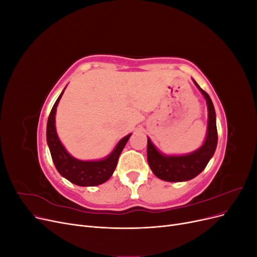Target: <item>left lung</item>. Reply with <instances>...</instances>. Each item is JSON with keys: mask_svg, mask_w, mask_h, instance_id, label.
Masks as SVG:
<instances>
[{"mask_svg": "<svg viewBox=\"0 0 257 257\" xmlns=\"http://www.w3.org/2000/svg\"><path fill=\"white\" fill-rule=\"evenodd\" d=\"M193 81L206 98L208 108L207 135L203 146L189 154L166 155L161 153L150 138H148L147 159L149 166L155 176L167 182H182L195 178L205 169L216 149L217 131L213 103L208 93L201 89L195 80L193 79Z\"/></svg>", "mask_w": 257, "mask_h": 257, "instance_id": "1", "label": "left lung"}]
</instances>
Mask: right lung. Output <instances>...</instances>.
<instances>
[{
  "instance_id": "add662e5",
  "label": "right lung",
  "mask_w": 257,
  "mask_h": 257,
  "mask_svg": "<svg viewBox=\"0 0 257 257\" xmlns=\"http://www.w3.org/2000/svg\"><path fill=\"white\" fill-rule=\"evenodd\" d=\"M66 87L64 88V90ZM64 90L62 91L60 96L54 103L50 111L48 122H47V144L50 150L52 161L54 163L59 174L67 179L72 183L79 186H95L106 182L109 179L118 163L120 154L125 147L127 141L132 134L123 137L116 144L114 149L109 155L98 161H81L72 157L64 146L60 142L56 130V112L60 99L63 95Z\"/></svg>"
}]
</instances>
